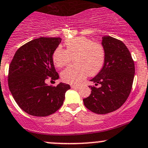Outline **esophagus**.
Here are the masks:
<instances>
[{"instance_id":"esophagus-1","label":"esophagus","mask_w":148,"mask_h":148,"mask_svg":"<svg viewBox=\"0 0 148 148\" xmlns=\"http://www.w3.org/2000/svg\"><path fill=\"white\" fill-rule=\"evenodd\" d=\"M71 88H79L80 86L79 85H71Z\"/></svg>"}]
</instances>
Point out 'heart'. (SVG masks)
Returning <instances> with one entry per match:
<instances>
[{
	"label": "heart",
	"mask_w": 148,
	"mask_h": 148,
	"mask_svg": "<svg viewBox=\"0 0 148 148\" xmlns=\"http://www.w3.org/2000/svg\"><path fill=\"white\" fill-rule=\"evenodd\" d=\"M66 50L58 47L53 54V61L57 67L62 68L71 61L72 65L61 73V78L68 84L80 83L86 75L95 76L105 63V52L103 45L84 36L66 40Z\"/></svg>",
	"instance_id": "1"
}]
</instances>
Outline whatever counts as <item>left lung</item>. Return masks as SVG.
I'll return each instance as SVG.
<instances>
[{"label":"left lung","instance_id":"left-lung-1","mask_svg":"<svg viewBox=\"0 0 148 148\" xmlns=\"http://www.w3.org/2000/svg\"><path fill=\"white\" fill-rule=\"evenodd\" d=\"M102 45L105 52V63L90 80L95 84L89 86L91 93L83 100L86 108L99 114L115 111L126 102L135 74L134 62L122 41L108 36L103 37Z\"/></svg>","mask_w":148,"mask_h":148}]
</instances>
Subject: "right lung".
I'll return each instance as SVG.
<instances>
[{
	"label": "right lung",
	"mask_w": 148,
	"mask_h": 148,
	"mask_svg": "<svg viewBox=\"0 0 148 148\" xmlns=\"http://www.w3.org/2000/svg\"><path fill=\"white\" fill-rule=\"evenodd\" d=\"M62 38H36L16 51L8 71V86L19 107L29 114L47 116L62 105L69 84L47 85V79L57 80L59 75L53 54Z\"/></svg>",
	"instance_id": "add662e5"
}]
</instances>
